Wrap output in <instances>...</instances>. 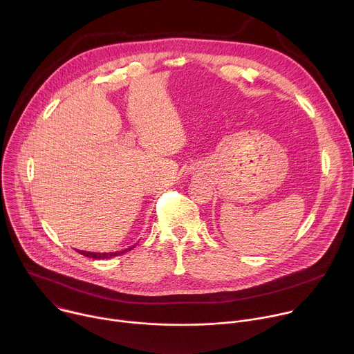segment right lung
<instances>
[{"mask_svg": "<svg viewBox=\"0 0 354 354\" xmlns=\"http://www.w3.org/2000/svg\"><path fill=\"white\" fill-rule=\"evenodd\" d=\"M136 245L127 248V249H123V250H116V252H104V254H99V252H86V250H77L80 252L81 255L84 257H88V258H92V259H109V258H115V257H119V255H123L124 252L127 250H131Z\"/></svg>", "mask_w": 354, "mask_h": 354, "instance_id": "1", "label": "right lung"}]
</instances>
